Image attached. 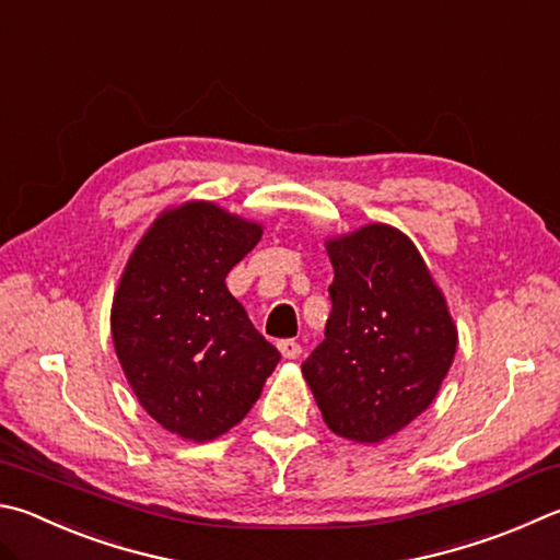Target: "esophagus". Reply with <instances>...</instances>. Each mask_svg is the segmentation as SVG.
I'll return each mask as SVG.
<instances>
[{
    "mask_svg": "<svg viewBox=\"0 0 560 560\" xmlns=\"http://www.w3.org/2000/svg\"><path fill=\"white\" fill-rule=\"evenodd\" d=\"M277 348H279V352H281L287 360H299L301 352H303L301 345H299L296 340H281V342L277 345Z\"/></svg>",
    "mask_w": 560,
    "mask_h": 560,
    "instance_id": "1",
    "label": "esophagus"
}]
</instances>
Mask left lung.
Returning <instances> with one entry per match:
<instances>
[{"mask_svg": "<svg viewBox=\"0 0 560 560\" xmlns=\"http://www.w3.org/2000/svg\"><path fill=\"white\" fill-rule=\"evenodd\" d=\"M325 249L332 311L303 380L335 435L382 443L433 404L457 350L455 320L401 230L370 222Z\"/></svg>", "mask_w": 560, "mask_h": 560, "instance_id": "8db88e82", "label": "left lung"}]
</instances>
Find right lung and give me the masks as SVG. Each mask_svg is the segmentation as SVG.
<instances>
[{
	"mask_svg": "<svg viewBox=\"0 0 560 560\" xmlns=\"http://www.w3.org/2000/svg\"><path fill=\"white\" fill-rule=\"evenodd\" d=\"M261 232L218 202L186 200L151 222L119 277L117 360L141 409L186 441L235 429L281 360L225 283Z\"/></svg>",
	"mask_w": 560,
	"mask_h": 560,
	"instance_id": "1",
	"label": "right lung"
}]
</instances>
